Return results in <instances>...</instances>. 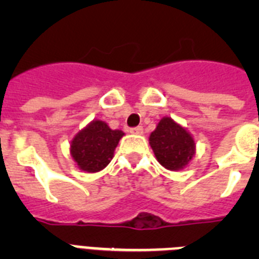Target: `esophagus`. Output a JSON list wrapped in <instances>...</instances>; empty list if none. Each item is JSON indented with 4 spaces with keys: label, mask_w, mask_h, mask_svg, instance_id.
I'll return each instance as SVG.
<instances>
[{
    "label": "esophagus",
    "mask_w": 259,
    "mask_h": 259,
    "mask_svg": "<svg viewBox=\"0 0 259 259\" xmlns=\"http://www.w3.org/2000/svg\"><path fill=\"white\" fill-rule=\"evenodd\" d=\"M143 132H144L143 127H135L130 130V134L132 135H143Z\"/></svg>",
    "instance_id": "esophagus-1"
}]
</instances>
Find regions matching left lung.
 Wrapping results in <instances>:
<instances>
[{
    "instance_id": "1",
    "label": "left lung",
    "mask_w": 259,
    "mask_h": 259,
    "mask_svg": "<svg viewBox=\"0 0 259 259\" xmlns=\"http://www.w3.org/2000/svg\"><path fill=\"white\" fill-rule=\"evenodd\" d=\"M157 161L170 171H179L191 163L196 141L191 132L171 116H163L149 136Z\"/></svg>"
}]
</instances>
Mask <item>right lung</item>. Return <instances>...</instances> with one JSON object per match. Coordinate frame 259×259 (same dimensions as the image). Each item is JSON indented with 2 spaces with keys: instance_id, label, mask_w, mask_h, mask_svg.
Returning <instances> with one entry per match:
<instances>
[{
  "instance_id": "add662e5",
  "label": "right lung",
  "mask_w": 259,
  "mask_h": 259,
  "mask_svg": "<svg viewBox=\"0 0 259 259\" xmlns=\"http://www.w3.org/2000/svg\"><path fill=\"white\" fill-rule=\"evenodd\" d=\"M124 136L120 130H111L100 119H93L80 130L70 143V154L81 171L93 174L104 170L111 162L119 140Z\"/></svg>"
}]
</instances>
